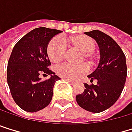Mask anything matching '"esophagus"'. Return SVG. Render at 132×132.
Masks as SVG:
<instances>
[{
  "label": "esophagus",
  "mask_w": 132,
  "mask_h": 132,
  "mask_svg": "<svg viewBox=\"0 0 132 132\" xmlns=\"http://www.w3.org/2000/svg\"><path fill=\"white\" fill-rule=\"evenodd\" d=\"M64 80H65V81H69L70 84H72V85H73L74 83H75V81H73V80H70V79H65V78H64Z\"/></svg>",
  "instance_id": "esophagus-1"
}]
</instances>
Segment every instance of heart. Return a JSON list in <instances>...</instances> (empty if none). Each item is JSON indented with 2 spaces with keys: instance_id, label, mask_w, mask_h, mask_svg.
Returning <instances> with one entry per match:
<instances>
[{
  "instance_id": "1",
  "label": "heart",
  "mask_w": 132,
  "mask_h": 132,
  "mask_svg": "<svg viewBox=\"0 0 132 132\" xmlns=\"http://www.w3.org/2000/svg\"><path fill=\"white\" fill-rule=\"evenodd\" d=\"M70 43L73 47L83 52L81 61L85 59L89 64L94 62L92 52L96 48V43L93 39L87 35H77L72 37L70 39ZM67 51V43L62 36L54 37L48 43L47 54L50 60L53 62H58L64 59ZM55 71L62 78L76 80L88 72V67L85 63L73 65L69 62H64L57 65Z\"/></svg>"
}]
</instances>
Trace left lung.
I'll return each mask as SVG.
<instances>
[{
	"mask_svg": "<svg viewBox=\"0 0 132 132\" xmlns=\"http://www.w3.org/2000/svg\"><path fill=\"white\" fill-rule=\"evenodd\" d=\"M94 39L100 49L98 65L87 77L97 85L84 84L85 90L76 96L81 108L94 113L101 112L112 106L123 89L127 78L126 57L116 42L105 33L93 30L85 32Z\"/></svg>",
	"mask_w": 132,
	"mask_h": 132,
	"instance_id": "8db88e82",
	"label": "left lung"
}]
</instances>
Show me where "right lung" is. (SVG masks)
I'll use <instances>...</instances> for the list:
<instances>
[{
  "instance_id": "add662e5",
  "label": "right lung",
  "mask_w": 132,
  "mask_h": 132,
  "mask_svg": "<svg viewBox=\"0 0 132 132\" xmlns=\"http://www.w3.org/2000/svg\"><path fill=\"white\" fill-rule=\"evenodd\" d=\"M62 31L44 27L35 28L21 38L12 49L8 62L7 81L15 102L23 110L38 112L50 104L54 85L61 78L48 69L47 46ZM41 73L50 75L43 81Z\"/></svg>"
}]
</instances>
